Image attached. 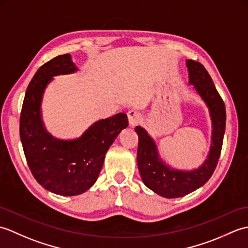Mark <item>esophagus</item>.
I'll return each instance as SVG.
<instances>
[{
	"mask_svg": "<svg viewBox=\"0 0 248 248\" xmlns=\"http://www.w3.org/2000/svg\"><path fill=\"white\" fill-rule=\"evenodd\" d=\"M128 121L130 127H134V125L139 124L141 121V115L139 112H136V110L131 109L128 112Z\"/></svg>",
	"mask_w": 248,
	"mask_h": 248,
	"instance_id": "esophagus-1",
	"label": "esophagus"
}]
</instances>
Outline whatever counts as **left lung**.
<instances>
[{"label":"left lung","instance_id":"left-lung-1","mask_svg":"<svg viewBox=\"0 0 248 248\" xmlns=\"http://www.w3.org/2000/svg\"><path fill=\"white\" fill-rule=\"evenodd\" d=\"M188 84L208 108L211 119V145L207 159L194 170L171 167L160 154L155 139L138 125V166L145 186L165 198H178L196 191L207 182L217 165L226 127L225 104L205 68L192 60H186Z\"/></svg>","mask_w":248,"mask_h":248}]
</instances>
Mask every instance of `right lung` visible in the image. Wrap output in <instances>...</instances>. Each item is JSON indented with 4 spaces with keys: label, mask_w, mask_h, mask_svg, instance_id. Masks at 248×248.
I'll return each mask as SVG.
<instances>
[{
    "label": "right lung",
    "mask_w": 248,
    "mask_h": 248,
    "mask_svg": "<svg viewBox=\"0 0 248 248\" xmlns=\"http://www.w3.org/2000/svg\"><path fill=\"white\" fill-rule=\"evenodd\" d=\"M77 71L70 54L41 66L26 89L20 117V139L31 173L46 191L62 196H76L93 186L105 154L128 127L127 115L118 113L97 120L76 139L62 140L48 132L41 113L46 89L54 77Z\"/></svg>",
    "instance_id": "right-lung-1"
}]
</instances>
